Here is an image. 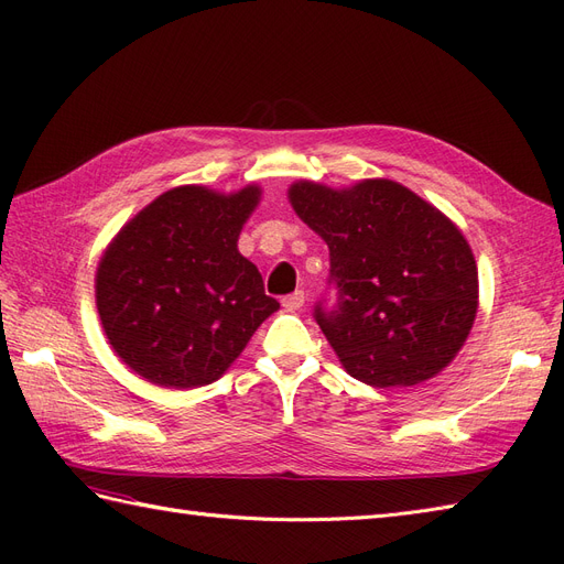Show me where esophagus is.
Segmentation results:
<instances>
[{
    "label": "esophagus",
    "mask_w": 564,
    "mask_h": 564,
    "mask_svg": "<svg viewBox=\"0 0 564 564\" xmlns=\"http://www.w3.org/2000/svg\"><path fill=\"white\" fill-rule=\"evenodd\" d=\"M303 303H305V294L303 292H294V294H289V296H284L282 299V305L286 311H299V308H303Z\"/></svg>",
    "instance_id": "1"
}]
</instances>
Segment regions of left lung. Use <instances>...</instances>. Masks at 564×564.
Instances as JSON below:
<instances>
[{
  "label": "left lung",
  "mask_w": 564,
  "mask_h": 564,
  "mask_svg": "<svg viewBox=\"0 0 564 564\" xmlns=\"http://www.w3.org/2000/svg\"><path fill=\"white\" fill-rule=\"evenodd\" d=\"M289 199L329 247L334 301L313 315L350 377L392 388L445 369L477 313V265L452 220L392 181H303Z\"/></svg>",
  "instance_id": "8db88e82"
}]
</instances>
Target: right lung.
Returning <instances> with one entry per match:
<instances>
[{"instance_id":"1","label":"right lung","mask_w":564,"mask_h":564,"mask_svg":"<svg viewBox=\"0 0 564 564\" xmlns=\"http://www.w3.org/2000/svg\"><path fill=\"white\" fill-rule=\"evenodd\" d=\"M259 187L216 195L174 187L131 218L96 272V305L115 352L162 388L216 381L280 308L237 237Z\"/></svg>"}]
</instances>
